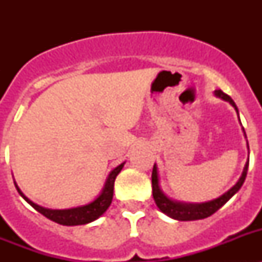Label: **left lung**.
Here are the masks:
<instances>
[{
  "label": "left lung",
  "instance_id": "8db88e82",
  "mask_svg": "<svg viewBox=\"0 0 262 262\" xmlns=\"http://www.w3.org/2000/svg\"><path fill=\"white\" fill-rule=\"evenodd\" d=\"M215 96L222 98L223 101H227L230 102L231 105L235 107L236 113L239 115V110H237V106L235 105V102L232 101L230 96H227L226 93H223L222 90H215L214 92ZM240 120V118H239ZM243 133L245 135V131L243 128ZM247 148H248V154H249V145L248 140H247ZM248 165H249V159L247 160L245 163L244 169H243V173L240 176L239 181L236 182L230 190L226 191L224 194H222L221 196H217L215 200L207 201V202L202 203H186V202H180V201H174L172 198H169L168 195L164 194V191L161 190L160 187V181H159V172H157V166L156 164L154 165V170H152V194H154V200L156 206L159 207V210L161 212H164L165 215H168L169 217L172 219H176V221H198V219H205L207 216H211L214 212H216L217 210L221 209L222 206L226 205L228 201L235 195L237 191L240 190V187L243 186L245 181V177H247V172H248Z\"/></svg>",
  "mask_w": 262,
  "mask_h": 262
}]
</instances>
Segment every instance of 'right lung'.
Wrapping results in <instances>:
<instances>
[{"label": "right lung", "mask_w": 262, "mask_h": 262, "mask_svg": "<svg viewBox=\"0 0 262 262\" xmlns=\"http://www.w3.org/2000/svg\"><path fill=\"white\" fill-rule=\"evenodd\" d=\"M124 163L118 165L110 172V174L106 178V182L103 185L102 190L99 193L96 200L92 201L90 203H86L84 206H77V207H72V209H64V210H52V209H46L41 206L36 205L32 201H30L25 194L22 193L19 187H18L17 182L14 181V185L17 187L18 193L22 196L23 200L26 201L29 205H31L34 209L41 215H45L48 217L50 221L55 222V223L62 224V226H81V224H88L92 222L97 221L101 215L106 212L108 209V206L111 205L113 201V194H114V182L117 176L123 168Z\"/></svg>", "instance_id": "right-lung-1"}]
</instances>
